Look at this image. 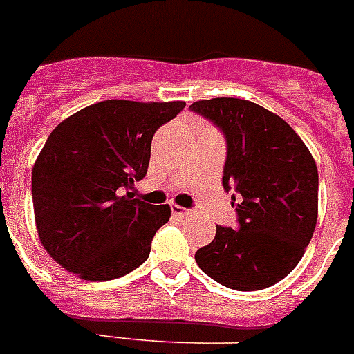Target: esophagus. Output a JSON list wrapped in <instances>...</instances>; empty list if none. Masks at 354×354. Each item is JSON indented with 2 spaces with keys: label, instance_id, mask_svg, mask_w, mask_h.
<instances>
[{
  "label": "esophagus",
  "instance_id": "1",
  "mask_svg": "<svg viewBox=\"0 0 354 354\" xmlns=\"http://www.w3.org/2000/svg\"><path fill=\"white\" fill-rule=\"evenodd\" d=\"M171 214L180 216V218H186V216H192V211H186V209L179 207V205H171Z\"/></svg>",
  "mask_w": 354,
  "mask_h": 354
}]
</instances>
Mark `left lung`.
Listing matches in <instances>:
<instances>
[{"label": "left lung", "mask_w": 354, "mask_h": 354, "mask_svg": "<svg viewBox=\"0 0 354 354\" xmlns=\"http://www.w3.org/2000/svg\"><path fill=\"white\" fill-rule=\"evenodd\" d=\"M189 108L223 131V187L241 195L237 230L216 225L212 243L195 253L196 264L228 289L274 286L301 261L317 223L310 150L283 118L252 101L216 97Z\"/></svg>", "instance_id": "left-lung-1"}]
</instances>
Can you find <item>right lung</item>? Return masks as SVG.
<instances>
[{
    "instance_id": "add662e5",
    "label": "right lung",
    "mask_w": 354,
    "mask_h": 354,
    "mask_svg": "<svg viewBox=\"0 0 354 354\" xmlns=\"http://www.w3.org/2000/svg\"><path fill=\"white\" fill-rule=\"evenodd\" d=\"M184 101L109 99L80 109L49 134L31 171L39 239L62 268L88 282L124 277L149 259L170 205L134 198L156 131Z\"/></svg>"
}]
</instances>
